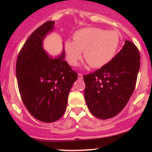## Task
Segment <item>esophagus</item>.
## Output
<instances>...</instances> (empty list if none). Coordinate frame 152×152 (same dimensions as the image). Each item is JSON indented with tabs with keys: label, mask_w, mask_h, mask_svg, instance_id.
I'll return each mask as SVG.
<instances>
[{
	"label": "esophagus",
	"mask_w": 152,
	"mask_h": 152,
	"mask_svg": "<svg viewBox=\"0 0 152 152\" xmlns=\"http://www.w3.org/2000/svg\"><path fill=\"white\" fill-rule=\"evenodd\" d=\"M78 79H82L83 78V75H82L81 74H78Z\"/></svg>",
	"instance_id": "1"
}]
</instances>
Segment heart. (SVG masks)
I'll return each mask as SVG.
<instances>
[{
    "mask_svg": "<svg viewBox=\"0 0 152 152\" xmlns=\"http://www.w3.org/2000/svg\"><path fill=\"white\" fill-rule=\"evenodd\" d=\"M73 40L64 43L66 59L71 66H76L83 58L93 68L106 65L116 55L120 43V36L115 31L99 28H86L74 34Z\"/></svg>",
    "mask_w": 152,
    "mask_h": 152,
    "instance_id": "1",
    "label": "heart"
}]
</instances>
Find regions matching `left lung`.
I'll use <instances>...</instances> for the list:
<instances>
[{"label":"left lung","instance_id":"1","mask_svg":"<svg viewBox=\"0 0 152 152\" xmlns=\"http://www.w3.org/2000/svg\"><path fill=\"white\" fill-rule=\"evenodd\" d=\"M139 68L137 47L125 41L122 49L109 64L84 75V97L91 113L101 119H107L121 112L133 94Z\"/></svg>","mask_w":152,"mask_h":152}]
</instances>
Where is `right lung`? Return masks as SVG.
<instances>
[{
    "instance_id": "obj_1",
    "label": "right lung",
    "mask_w": 152,
    "mask_h": 152,
    "mask_svg": "<svg viewBox=\"0 0 152 152\" xmlns=\"http://www.w3.org/2000/svg\"><path fill=\"white\" fill-rule=\"evenodd\" d=\"M55 22L47 21L35 30L23 46L16 61V78L20 97L30 114L50 123L64 115L72 85L78 78L64 60L65 51L52 58L43 48Z\"/></svg>"
}]
</instances>
